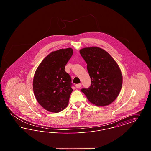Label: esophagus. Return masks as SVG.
<instances>
[{
  "label": "esophagus",
  "instance_id": "1",
  "mask_svg": "<svg viewBox=\"0 0 151 151\" xmlns=\"http://www.w3.org/2000/svg\"><path fill=\"white\" fill-rule=\"evenodd\" d=\"M81 86V83H79V84H76V88H80Z\"/></svg>",
  "mask_w": 151,
  "mask_h": 151
}]
</instances>
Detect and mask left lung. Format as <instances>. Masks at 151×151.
Masks as SVG:
<instances>
[{"instance_id":"1","label":"left lung","mask_w":151,"mask_h":151,"mask_svg":"<svg viewBox=\"0 0 151 151\" xmlns=\"http://www.w3.org/2000/svg\"><path fill=\"white\" fill-rule=\"evenodd\" d=\"M80 53L87 64L91 79L90 87L81 91L97 106L111 104L122 88L123 78L119 65L107 51L98 47L83 48Z\"/></svg>"}]
</instances>
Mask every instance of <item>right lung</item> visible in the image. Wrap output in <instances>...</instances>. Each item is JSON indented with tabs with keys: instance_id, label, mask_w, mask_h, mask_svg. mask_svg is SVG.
I'll use <instances>...</instances> for the list:
<instances>
[{
	"instance_id": "right-lung-1",
	"label": "right lung",
	"mask_w": 151,
	"mask_h": 151,
	"mask_svg": "<svg viewBox=\"0 0 151 151\" xmlns=\"http://www.w3.org/2000/svg\"><path fill=\"white\" fill-rule=\"evenodd\" d=\"M72 54L70 47L52 51L36 70L33 81L34 94L39 104L48 111L59 113L68 104L73 89L71 76L65 69Z\"/></svg>"
}]
</instances>
